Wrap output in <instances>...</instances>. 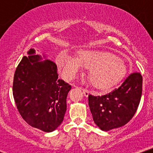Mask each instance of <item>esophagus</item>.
Instances as JSON below:
<instances>
[{
  "mask_svg": "<svg viewBox=\"0 0 153 153\" xmlns=\"http://www.w3.org/2000/svg\"><path fill=\"white\" fill-rule=\"evenodd\" d=\"M79 88H80V89H81L82 91V93H83L84 96H85V97H88V95H89V93H90V92H89L88 91L86 90V89L83 88H82V87Z\"/></svg>",
  "mask_w": 153,
  "mask_h": 153,
  "instance_id": "1",
  "label": "esophagus"
}]
</instances>
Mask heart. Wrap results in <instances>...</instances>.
I'll return each mask as SVG.
<instances>
[{
    "instance_id": "1",
    "label": "heart",
    "mask_w": 153,
    "mask_h": 153,
    "mask_svg": "<svg viewBox=\"0 0 153 153\" xmlns=\"http://www.w3.org/2000/svg\"><path fill=\"white\" fill-rule=\"evenodd\" d=\"M57 65L67 78H73L80 66L90 70L88 80L91 85L101 91H108L120 82L127 68L122 59L106 51L85 50L79 51L77 59L66 53L59 54Z\"/></svg>"
}]
</instances>
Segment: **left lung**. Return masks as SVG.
<instances>
[{"instance_id":"left-lung-1","label":"left lung","mask_w":153,"mask_h":153,"mask_svg":"<svg viewBox=\"0 0 153 153\" xmlns=\"http://www.w3.org/2000/svg\"><path fill=\"white\" fill-rule=\"evenodd\" d=\"M143 92V76L131 73L117 88L101 96H88V105L95 124L101 130L122 127L134 117Z\"/></svg>"}]
</instances>
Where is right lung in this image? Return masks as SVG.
I'll list each match as a JSON object with an SVG mask.
<instances>
[{"instance_id": "add662e5", "label": "right lung", "mask_w": 153, "mask_h": 153, "mask_svg": "<svg viewBox=\"0 0 153 153\" xmlns=\"http://www.w3.org/2000/svg\"><path fill=\"white\" fill-rule=\"evenodd\" d=\"M30 49L16 69L13 96L19 114L32 127L50 132L62 122L71 85L58 78L57 65Z\"/></svg>"}]
</instances>
